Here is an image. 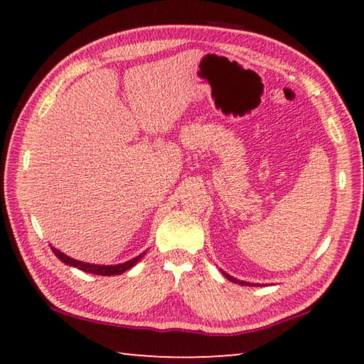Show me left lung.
<instances>
[{
    "label": "left lung",
    "instance_id": "left-lung-1",
    "mask_svg": "<svg viewBox=\"0 0 364 364\" xmlns=\"http://www.w3.org/2000/svg\"><path fill=\"white\" fill-rule=\"evenodd\" d=\"M220 272L225 275V278L227 280H230V282H233V283H237V284H242V286H253V283H249V282H242V280H237V278H235V277H231L230 274H227L225 270H220ZM255 286H258V284H255Z\"/></svg>",
    "mask_w": 364,
    "mask_h": 364
}]
</instances>
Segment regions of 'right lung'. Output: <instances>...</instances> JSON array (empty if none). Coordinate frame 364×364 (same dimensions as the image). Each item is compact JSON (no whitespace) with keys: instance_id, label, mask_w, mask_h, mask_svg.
Returning a JSON list of instances; mask_svg holds the SVG:
<instances>
[{"instance_id":"1","label":"right lung","mask_w":364,"mask_h":364,"mask_svg":"<svg viewBox=\"0 0 364 364\" xmlns=\"http://www.w3.org/2000/svg\"><path fill=\"white\" fill-rule=\"evenodd\" d=\"M50 247H51L53 253L56 255V257H58L60 261H63L64 264L70 266V267L80 269V270H82V272L94 274V275H105V277L120 275V274H123V272H127V270H129L131 267L136 266L137 262L144 258V255L146 253V252H144V253L139 255V257H136V258H133V259H129V261H125V262H120V264H107V266H105V264H92V262L78 261V259H75V258H72V257H67L65 253L58 250L56 247H53L51 244H50Z\"/></svg>"}]
</instances>
